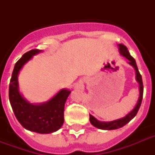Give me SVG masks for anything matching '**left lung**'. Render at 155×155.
I'll return each instance as SVG.
<instances>
[{
	"instance_id": "left-lung-1",
	"label": "left lung",
	"mask_w": 155,
	"mask_h": 155,
	"mask_svg": "<svg viewBox=\"0 0 155 155\" xmlns=\"http://www.w3.org/2000/svg\"><path fill=\"white\" fill-rule=\"evenodd\" d=\"M118 47H119V52H120V54L127 58L129 60L128 63L134 68L135 74H136V81L139 84V97H138L137 102L134 108V109L132 111H130L125 117L117 119V120H112V121H101V120H97V118H95L92 115L89 114V120L91 124L95 127L101 129V130H112L123 127L124 125L130 122V120L136 116V114L138 112L140 106H141V104H142V96H143V84H142V75H140L139 71H138V68H137V64H136V61L132 56L130 55V52L128 51L127 47L125 46H124L123 44H118Z\"/></svg>"
}]
</instances>
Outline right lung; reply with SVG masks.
Listing matches in <instances>:
<instances>
[{"instance_id": "add662e5", "label": "right lung", "mask_w": 155, "mask_h": 155, "mask_svg": "<svg viewBox=\"0 0 155 155\" xmlns=\"http://www.w3.org/2000/svg\"><path fill=\"white\" fill-rule=\"evenodd\" d=\"M42 51L31 50L16 63L9 83L8 97L16 118L25 130L38 134H51L59 130L64 122V105L71 91L63 88L47 102L32 104L24 98L18 84V74L21 68L33 56Z\"/></svg>"}]
</instances>
